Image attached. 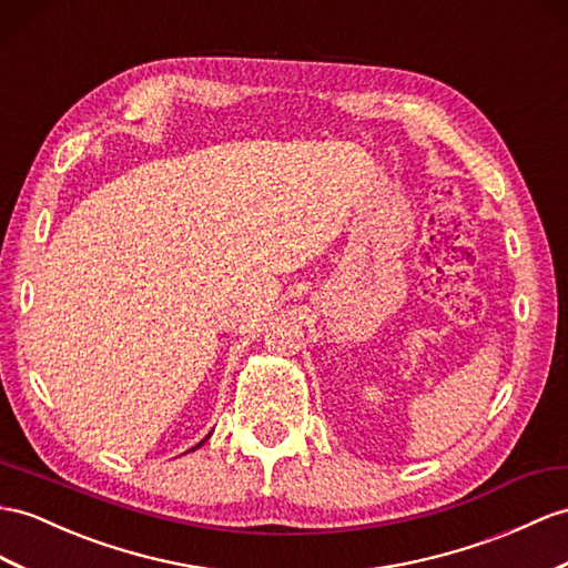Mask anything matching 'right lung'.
<instances>
[{
  "instance_id": "add662e5",
  "label": "right lung",
  "mask_w": 568,
  "mask_h": 568,
  "mask_svg": "<svg viewBox=\"0 0 568 568\" xmlns=\"http://www.w3.org/2000/svg\"><path fill=\"white\" fill-rule=\"evenodd\" d=\"M206 439H209V436H206ZM206 439H203V442H206ZM203 442H199V444H196V446H194V448H199V446H201V444H203ZM194 448H189V450H194Z\"/></svg>"
}]
</instances>
